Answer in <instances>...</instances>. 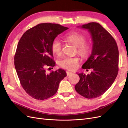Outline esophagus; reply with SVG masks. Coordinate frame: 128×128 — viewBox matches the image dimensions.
I'll return each mask as SVG.
<instances>
[{
  "mask_svg": "<svg viewBox=\"0 0 128 128\" xmlns=\"http://www.w3.org/2000/svg\"><path fill=\"white\" fill-rule=\"evenodd\" d=\"M66 74H67V76H69V75H70L72 74V72H69V71H67V72H66Z\"/></svg>",
  "mask_w": 128,
  "mask_h": 128,
  "instance_id": "obj_1",
  "label": "esophagus"
}]
</instances>
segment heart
<instances>
[{
  "label": "heart",
  "mask_w": 128,
  "mask_h": 128,
  "mask_svg": "<svg viewBox=\"0 0 128 128\" xmlns=\"http://www.w3.org/2000/svg\"><path fill=\"white\" fill-rule=\"evenodd\" d=\"M64 39L69 42L77 47V53L83 58L88 57L91 52L90 45L85 42L86 38L83 34L77 32H72L65 36ZM62 44L60 40L56 38L54 39L51 44L52 52L56 55H60L62 52ZM79 63L78 57L64 56L61 58L58 61V64L61 68L72 70L75 69Z\"/></svg>",
  "instance_id": "b5f03b06"
}]
</instances>
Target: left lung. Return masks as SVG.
Wrapping results in <instances>:
<instances>
[{
	"label": "left lung",
	"instance_id": "obj_1",
	"mask_svg": "<svg viewBox=\"0 0 128 128\" xmlns=\"http://www.w3.org/2000/svg\"><path fill=\"white\" fill-rule=\"evenodd\" d=\"M93 41L92 53L82 68H92L90 74H78L80 81L75 86L76 92L88 99L102 95L116 77L118 71V50L114 38L98 23L84 24Z\"/></svg>",
	"mask_w": 128,
	"mask_h": 128
}]
</instances>
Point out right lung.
<instances>
[{
  "label": "right lung",
  "instance_id": "right-lung-1",
  "mask_svg": "<svg viewBox=\"0 0 128 128\" xmlns=\"http://www.w3.org/2000/svg\"><path fill=\"white\" fill-rule=\"evenodd\" d=\"M68 29L59 24H40L26 30L18 42L15 68L23 88L34 99L42 100L54 95L60 81L67 76L61 69L48 74L46 70L56 65L52 41Z\"/></svg>",
  "mask_w": 128,
  "mask_h": 128
}]
</instances>
